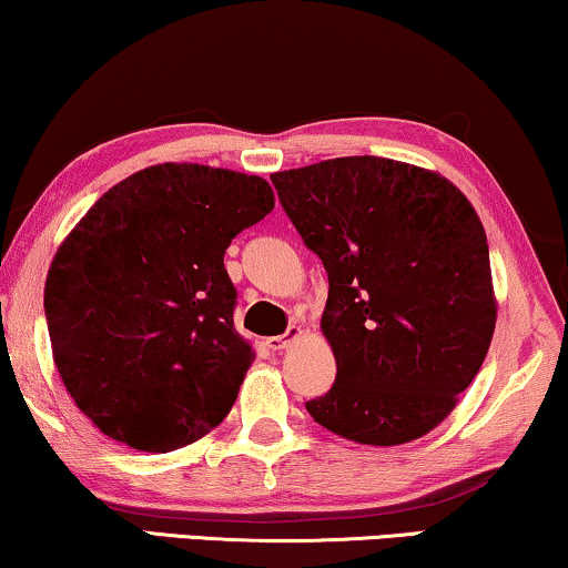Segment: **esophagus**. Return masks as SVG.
<instances>
[{"label":"esophagus","mask_w":568,"mask_h":568,"mask_svg":"<svg viewBox=\"0 0 568 568\" xmlns=\"http://www.w3.org/2000/svg\"><path fill=\"white\" fill-rule=\"evenodd\" d=\"M300 336H302V328H297V325H292V328L286 331V333H282V336H271V338H266V346L271 348V352H282V348L292 346L294 341H297Z\"/></svg>","instance_id":"obj_1"}]
</instances>
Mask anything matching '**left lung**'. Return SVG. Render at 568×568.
Listing matches in <instances>:
<instances>
[{"mask_svg": "<svg viewBox=\"0 0 568 568\" xmlns=\"http://www.w3.org/2000/svg\"><path fill=\"white\" fill-rule=\"evenodd\" d=\"M323 261V336L336 383L305 406L359 445L393 447L445 422L491 346L496 300L484 224L447 178L385 158L271 175Z\"/></svg>", "mask_w": 568, "mask_h": 568, "instance_id": "8db88e82", "label": "left lung"}]
</instances>
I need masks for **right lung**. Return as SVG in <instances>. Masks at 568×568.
Wrapping results in <instances>:
<instances>
[{
    "label": "right lung",
    "mask_w": 568,
    "mask_h": 568,
    "mask_svg": "<svg viewBox=\"0 0 568 568\" xmlns=\"http://www.w3.org/2000/svg\"><path fill=\"white\" fill-rule=\"evenodd\" d=\"M274 209L258 175L165 162L100 196L53 255L45 321L77 408L105 437L170 453L222 424L253 362L224 251Z\"/></svg>",
    "instance_id": "1"
}]
</instances>
